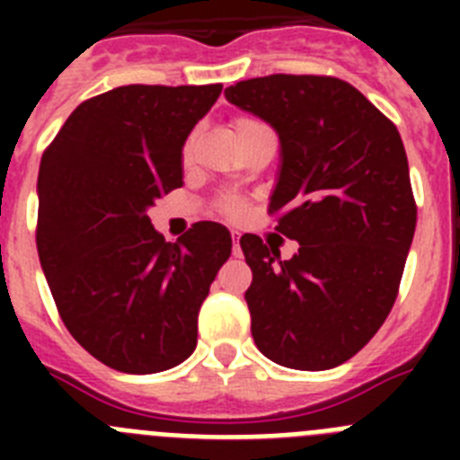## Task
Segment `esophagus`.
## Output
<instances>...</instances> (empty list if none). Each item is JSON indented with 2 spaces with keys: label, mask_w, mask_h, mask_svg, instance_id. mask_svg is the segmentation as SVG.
<instances>
[{
  "label": "esophagus",
  "mask_w": 460,
  "mask_h": 460,
  "mask_svg": "<svg viewBox=\"0 0 460 460\" xmlns=\"http://www.w3.org/2000/svg\"><path fill=\"white\" fill-rule=\"evenodd\" d=\"M230 237H233V253L239 255V253H242V251H239V237H242V233L233 230V233H230Z\"/></svg>",
  "instance_id": "esophagus-1"
}]
</instances>
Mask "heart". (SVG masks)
I'll return each instance as SVG.
<instances>
[{"instance_id":"obj_1","label":"heart","mask_w":460,"mask_h":460,"mask_svg":"<svg viewBox=\"0 0 460 460\" xmlns=\"http://www.w3.org/2000/svg\"><path fill=\"white\" fill-rule=\"evenodd\" d=\"M253 124H258V121L255 119H251V117H237V119H234V133H239V131H243V128H249V126H253ZM190 145H193V140H189L184 145V154L186 156H189V152H190ZM234 202H230V205H227V209H234Z\"/></svg>"}]
</instances>
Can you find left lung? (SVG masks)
I'll list each match as a JSON object with an SVG mask.
<instances>
[{"mask_svg": "<svg viewBox=\"0 0 460 460\" xmlns=\"http://www.w3.org/2000/svg\"><path fill=\"white\" fill-rule=\"evenodd\" d=\"M226 99L279 133L270 211L299 242L290 260L242 237L258 350L296 371L334 368L376 336L396 302L417 226L396 126L352 84L327 75H267Z\"/></svg>", "mask_w": 460, "mask_h": 460, "instance_id": "8db88e82", "label": "left lung"}]
</instances>
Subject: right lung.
<instances>
[{
    "label": "right lung",
    "mask_w": 460,
    "mask_h": 460,
    "mask_svg": "<svg viewBox=\"0 0 460 460\" xmlns=\"http://www.w3.org/2000/svg\"><path fill=\"white\" fill-rule=\"evenodd\" d=\"M221 89H110L73 110L40 158V267L73 339L115 371L147 376L190 357L198 313L230 258L218 223L172 243L147 217L184 184V142Z\"/></svg>",
    "instance_id": "right-lung-1"
}]
</instances>
